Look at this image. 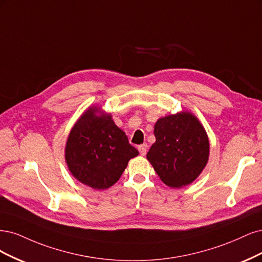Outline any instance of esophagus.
I'll list each match as a JSON object with an SVG mask.
<instances>
[{"label": "esophagus", "mask_w": 262, "mask_h": 262, "mask_svg": "<svg viewBox=\"0 0 262 262\" xmlns=\"http://www.w3.org/2000/svg\"><path fill=\"white\" fill-rule=\"evenodd\" d=\"M147 149H148V146L146 145V143H143V145L138 146L139 154H140L141 156H146V154H147Z\"/></svg>", "instance_id": "obj_1"}]
</instances>
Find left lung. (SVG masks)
I'll list each match as a JSON object with an SVG mask.
<instances>
[{
	"mask_svg": "<svg viewBox=\"0 0 262 262\" xmlns=\"http://www.w3.org/2000/svg\"><path fill=\"white\" fill-rule=\"evenodd\" d=\"M156 142L148 161L168 187L180 188L195 181L206 167L209 137L204 126L189 111L166 115L155 124Z\"/></svg>",
	"mask_w": 262,
	"mask_h": 262,
	"instance_id": "left-lung-1",
	"label": "left lung"
}]
</instances>
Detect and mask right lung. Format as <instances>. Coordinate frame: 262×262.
Here are the masks:
<instances>
[{"instance_id": "right-lung-1", "label": "right lung", "mask_w": 262, "mask_h": 262, "mask_svg": "<svg viewBox=\"0 0 262 262\" xmlns=\"http://www.w3.org/2000/svg\"><path fill=\"white\" fill-rule=\"evenodd\" d=\"M139 155L111 113L89 106L72 127L65 161L76 180L95 190L107 189L120 180L130 159Z\"/></svg>"}]
</instances>
